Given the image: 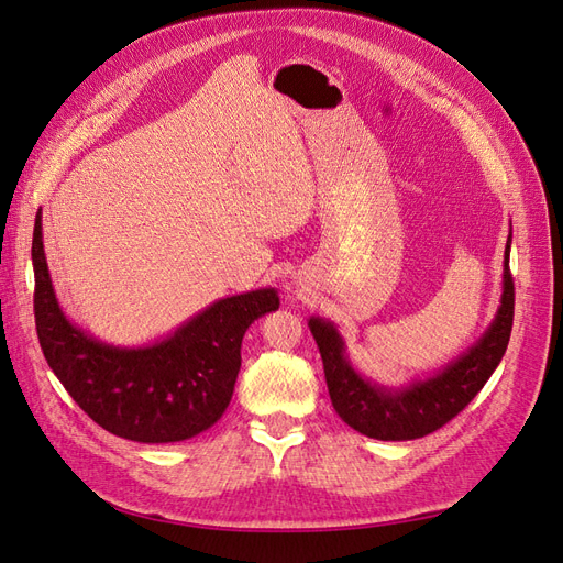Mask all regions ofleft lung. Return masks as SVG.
Instances as JSON below:
<instances>
[{
	"label": "left lung",
	"instance_id": "8db88e82",
	"mask_svg": "<svg viewBox=\"0 0 563 563\" xmlns=\"http://www.w3.org/2000/svg\"><path fill=\"white\" fill-rule=\"evenodd\" d=\"M509 246H512V230H509L505 246L500 308L490 327L472 347H467V352L424 380L385 387L364 378L352 366L345 340L338 333L335 323L310 317L308 327L321 354L331 404L352 430L380 441L420 439L444 428L476 397L490 373L498 368L509 343V333H512L515 282L509 275Z\"/></svg>",
	"mask_w": 563,
	"mask_h": 563
}]
</instances>
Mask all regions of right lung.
<instances>
[{
    "mask_svg": "<svg viewBox=\"0 0 563 563\" xmlns=\"http://www.w3.org/2000/svg\"><path fill=\"white\" fill-rule=\"evenodd\" d=\"M35 323L51 371L100 428L141 444L192 439L220 420L242 366L251 323L279 310L275 288L220 298L162 340L108 345L65 317L51 284L42 211L32 234Z\"/></svg>",
    "mask_w": 563,
    "mask_h": 563,
    "instance_id": "add662e5",
    "label": "right lung"
}]
</instances>
